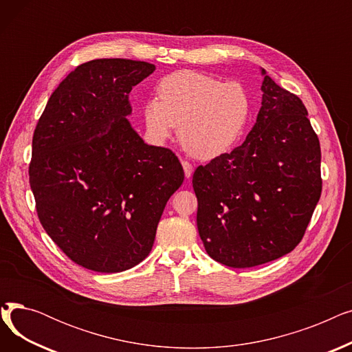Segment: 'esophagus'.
<instances>
[{"label":"esophagus","mask_w":352,"mask_h":352,"mask_svg":"<svg viewBox=\"0 0 352 352\" xmlns=\"http://www.w3.org/2000/svg\"><path fill=\"white\" fill-rule=\"evenodd\" d=\"M182 168H184V174H186V178H190L192 175V165L188 161H182Z\"/></svg>","instance_id":"esophagus-1"}]
</instances>
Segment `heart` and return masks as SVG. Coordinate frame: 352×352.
<instances>
[{
    "instance_id": "heart-1",
    "label": "heart",
    "mask_w": 352,
    "mask_h": 352,
    "mask_svg": "<svg viewBox=\"0 0 352 352\" xmlns=\"http://www.w3.org/2000/svg\"><path fill=\"white\" fill-rule=\"evenodd\" d=\"M158 96L144 105L148 138L161 144L179 125L182 146L199 160L228 153L243 137L251 116V100L243 84L223 82L197 71L166 76Z\"/></svg>"
}]
</instances>
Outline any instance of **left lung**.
<instances>
[{"mask_svg": "<svg viewBox=\"0 0 352 352\" xmlns=\"http://www.w3.org/2000/svg\"><path fill=\"white\" fill-rule=\"evenodd\" d=\"M263 101L245 141L192 177L197 227L212 260L250 268L300 244L321 197V148L302 101L261 68Z\"/></svg>", "mask_w": 352, "mask_h": 352, "instance_id": "left-lung-1", "label": "left lung"}]
</instances>
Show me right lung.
Segmentation results:
<instances>
[{
	"label": "right lung",
	"mask_w": 352,
	"mask_h": 352,
	"mask_svg": "<svg viewBox=\"0 0 352 352\" xmlns=\"http://www.w3.org/2000/svg\"><path fill=\"white\" fill-rule=\"evenodd\" d=\"M155 65L92 60L55 89L32 137L30 186L47 234L76 264L121 272L150 254L184 170L128 121L133 87Z\"/></svg>",
	"instance_id": "1"
}]
</instances>
